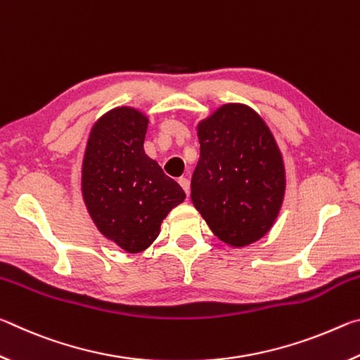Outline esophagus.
Here are the masks:
<instances>
[{
    "instance_id": "obj_1",
    "label": "esophagus",
    "mask_w": 360,
    "mask_h": 360,
    "mask_svg": "<svg viewBox=\"0 0 360 360\" xmlns=\"http://www.w3.org/2000/svg\"><path fill=\"white\" fill-rule=\"evenodd\" d=\"M179 184H181L182 188H184V192L187 193V197H188V193H191V181L182 176V178H179Z\"/></svg>"
}]
</instances>
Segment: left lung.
<instances>
[{"mask_svg":"<svg viewBox=\"0 0 360 360\" xmlns=\"http://www.w3.org/2000/svg\"><path fill=\"white\" fill-rule=\"evenodd\" d=\"M197 129L192 203L219 240L251 245L271 229L283 205L285 173L275 138L257 112L236 103L221 106Z\"/></svg>","mask_w":360,"mask_h":360,"instance_id":"left-lung-1","label":"left lung"}]
</instances>
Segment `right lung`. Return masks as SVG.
Returning a JSON list of instances; mask_svg holds the SVG:
<instances>
[{
  "mask_svg": "<svg viewBox=\"0 0 360 360\" xmlns=\"http://www.w3.org/2000/svg\"><path fill=\"white\" fill-rule=\"evenodd\" d=\"M148 117L133 108L106 112L90 131L82 162V195L103 235L127 252L149 248L162 221L186 193L144 152Z\"/></svg>",
  "mask_w": 360,
  "mask_h": 360,
  "instance_id": "1",
  "label": "right lung"
}]
</instances>
